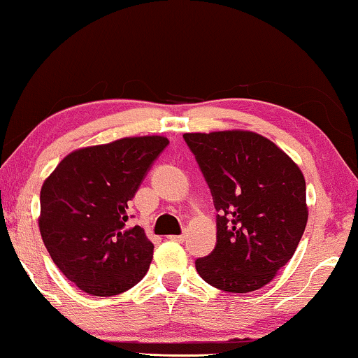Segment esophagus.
<instances>
[{
    "instance_id": "obj_1",
    "label": "esophagus",
    "mask_w": 358,
    "mask_h": 358,
    "mask_svg": "<svg viewBox=\"0 0 358 358\" xmlns=\"http://www.w3.org/2000/svg\"><path fill=\"white\" fill-rule=\"evenodd\" d=\"M167 238L172 240V241H185V235L183 234H181V235H169Z\"/></svg>"
}]
</instances>
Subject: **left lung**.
I'll return each mask as SVG.
<instances>
[{"instance_id":"8db88e82","label":"left lung","mask_w":358,"mask_h":358,"mask_svg":"<svg viewBox=\"0 0 358 358\" xmlns=\"http://www.w3.org/2000/svg\"><path fill=\"white\" fill-rule=\"evenodd\" d=\"M217 210V243L196 271L224 292L269 284L294 256L308 208L301 170L273 141L251 131L186 133Z\"/></svg>"}]
</instances>
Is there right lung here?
<instances>
[{"label": "right lung", "instance_id": "1", "mask_svg": "<svg viewBox=\"0 0 358 358\" xmlns=\"http://www.w3.org/2000/svg\"><path fill=\"white\" fill-rule=\"evenodd\" d=\"M162 136L123 138L66 155L40 191L38 227L53 263L80 290L112 296L148 273L154 245L128 229V203L154 160Z\"/></svg>", "mask_w": 358, "mask_h": 358}]
</instances>
